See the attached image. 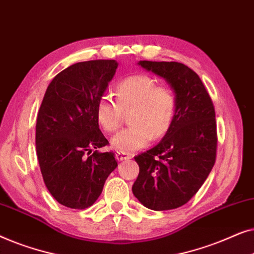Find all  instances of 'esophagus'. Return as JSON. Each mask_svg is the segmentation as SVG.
<instances>
[{
  "label": "esophagus",
  "instance_id": "esophagus-1",
  "mask_svg": "<svg viewBox=\"0 0 254 254\" xmlns=\"http://www.w3.org/2000/svg\"><path fill=\"white\" fill-rule=\"evenodd\" d=\"M134 157L133 152H127V151H117L116 152V158L118 161H125V159H130Z\"/></svg>",
  "mask_w": 254,
  "mask_h": 254
}]
</instances>
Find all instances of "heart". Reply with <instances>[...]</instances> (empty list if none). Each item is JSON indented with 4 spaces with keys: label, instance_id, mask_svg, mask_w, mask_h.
<instances>
[{
    "label": "heart",
    "instance_id": "b5f03b06",
    "mask_svg": "<svg viewBox=\"0 0 254 254\" xmlns=\"http://www.w3.org/2000/svg\"><path fill=\"white\" fill-rule=\"evenodd\" d=\"M116 103L110 97L99 98L96 118L107 133H114L128 113L129 127L112 138V144L120 150H137L168 133L177 111V96L168 85L157 84L150 76L131 75L121 79L114 89Z\"/></svg>",
    "mask_w": 254,
    "mask_h": 254
}]
</instances>
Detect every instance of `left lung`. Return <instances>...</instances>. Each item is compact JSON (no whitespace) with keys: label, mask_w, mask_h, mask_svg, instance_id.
I'll list each match as a JSON object with an SVG mask.
<instances>
[{"label":"left lung","mask_w":254,"mask_h":254,"mask_svg":"<svg viewBox=\"0 0 254 254\" xmlns=\"http://www.w3.org/2000/svg\"><path fill=\"white\" fill-rule=\"evenodd\" d=\"M175 90L177 111L162 141L135 156L140 172L133 194L144 207L170 210L195 195L216 161L215 109L199 75L179 62L140 61Z\"/></svg>","instance_id":"8db88e82"}]
</instances>
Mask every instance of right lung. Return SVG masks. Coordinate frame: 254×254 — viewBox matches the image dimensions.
<instances>
[{
  "label": "right lung",
  "mask_w": 254,
  "mask_h": 254,
  "mask_svg": "<svg viewBox=\"0 0 254 254\" xmlns=\"http://www.w3.org/2000/svg\"><path fill=\"white\" fill-rule=\"evenodd\" d=\"M114 60L78 62L55 76L37 117L36 148L47 190L62 206L85 209L118 166L99 129L96 105L113 78Z\"/></svg>",
  "instance_id": "obj_1"
}]
</instances>
